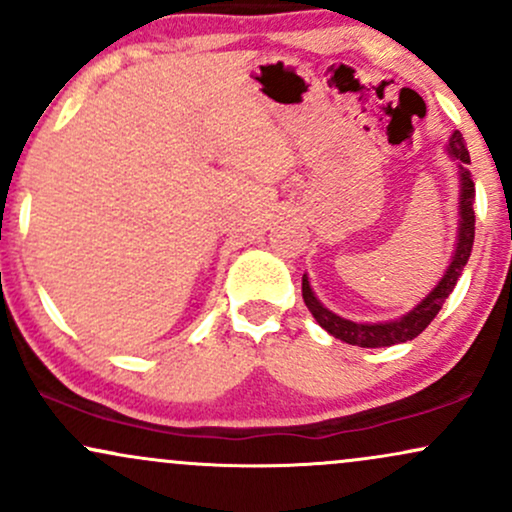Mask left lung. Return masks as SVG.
I'll list each match as a JSON object with an SVG mask.
<instances>
[{
    "label": "left lung",
    "mask_w": 512,
    "mask_h": 512,
    "mask_svg": "<svg viewBox=\"0 0 512 512\" xmlns=\"http://www.w3.org/2000/svg\"><path fill=\"white\" fill-rule=\"evenodd\" d=\"M445 151H448V156L457 166V238L448 269L440 276L438 284L426 293V298H421L409 313L385 322H354L332 313V310L325 308V305L320 303V298L315 296L308 274H303V301L308 305L310 313H313L317 325L325 332H330L334 339H342V342L351 346H363V349H380V346L411 342V339L419 337V334L431 325L433 317H436L438 310L443 308L445 298H448L452 289L457 286V279L462 276V269L467 267V260L469 255H472L474 245V182L472 173H469L467 168L469 151L467 146H464V137L460 132H452Z\"/></svg>",
    "instance_id": "obj_1"
}]
</instances>
